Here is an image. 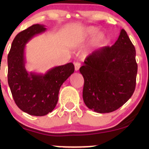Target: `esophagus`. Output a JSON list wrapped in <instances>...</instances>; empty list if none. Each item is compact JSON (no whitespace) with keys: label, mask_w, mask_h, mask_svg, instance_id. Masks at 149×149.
Wrapping results in <instances>:
<instances>
[{"label":"esophagus","mask_w":149,"mask_h":149,"mask_svg":"<svg viewBox=\"0 0 149 149\" xmlns=\"http://www.w3.org/2000/svg\"><path fill=\"white\" fill-rule=\"evenodd\" d=\"M74 66H75V71H78L80 67V62H78V61H76V62H74Z\"/></svg>","instance_id":"1"}]
</instances>
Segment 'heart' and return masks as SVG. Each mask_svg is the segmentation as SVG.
I'll return each mask as SVG.
<instances>
[{"mask_svg":"<svg viewBox=\"0 0 149 149\" xmlns=\"http://www.w3.org/2000/svg\"><path fill=\"white\" fill-rule=\"evenodd\" d=\"M97 31H98V29L97 27L95 26H90L88 27L85 31V34L86 36H90L94 35L95 33H97ZM104 35L103 33L100 32V33H98L96 35L95 38V43H100L104 40Z\"/></svg>","mask_w":149,"mask_h":149,"instance_id":"heart-1","label":"heart"}]
</instances>
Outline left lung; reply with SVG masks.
Here are the masks:
<instances>
[{"label":"left lung","mask_w":149,"mask_h":149,"mask_svg":"<svg viewBox=\"0 0 149 149\" xmlns=\"http://www.w3.org/2000/svg\"><path fill=\"white\" fill-rule=\"evenodd\" d=\"M134 46L124 29L112 46H104L87 57L80 72L84 78L83 98L100 113L117 110L129 100L136 86L137 64Z\"/></svg>","instance_id":"left-lung-1"}]
</instances>
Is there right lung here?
<instances>
[{
    "mask_svg": "<svg viewBox=\"0 0 149 149\" xmlns=\"http://www.w3.org/2000/svg\"><path fill=\"white\" fill-rule=\"evenodd\" d=\"M45 31L44 25L33 24L19 33L8 56V85L15 104L24 112L36 116L52 111L57 104L61 85L74 72V65L71 62L55 66L45 74L27 72L26 44Z\"/></svg>",
    "mask_w": 149,
    "mask_h": 149,
    "instance_id": "add662e5",
    "label": "right lung"
}]
</instances>
